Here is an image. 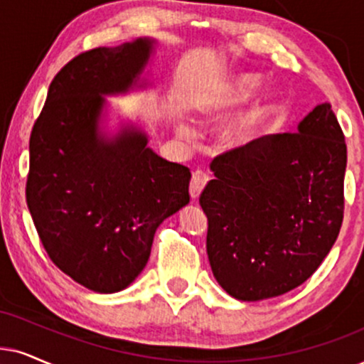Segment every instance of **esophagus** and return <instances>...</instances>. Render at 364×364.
Instances as JSON below:
<instances>
[{
    "label": "esophagus",
    "instance_id": "1",
    "mask_svg": "<svg viewBox=\"0 0 364 364\" xmlns=\"http://www.w3.org/2000/svg\"><path fill=\"white\" fill-rule=\"evenodd\" d=\"M208 179H210L208 174L203 173V171H200V169L193 173L191 183H190V195H191L193 200H198V198H200L201 191H203V188L206 186V183H208Z\"/></svg>",
    "mask_w": 364,
    "mask_h": 364
}]
</instances>
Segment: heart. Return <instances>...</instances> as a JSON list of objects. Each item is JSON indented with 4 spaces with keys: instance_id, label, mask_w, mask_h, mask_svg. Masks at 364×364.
Returning a JSON list of instances; mask_svg holds the SVG:
<instances>
[{
    "instance_id": "b5f03b06",
    "label": "heart",
    "mask_w": 364,
    "mask_h": 364,
    "mask_svg": "<svg viewBox=\"0 0 364 364\" xmlns=\"http://www.w3.org/2000/svg\"><path fill=\"white\" fill-rule=\"evenodd\" d=\"M259 84H260L259 77H255V75L238 77V79L235 80V84H233V87H232V92H230L227 104L228 105H235V104L245 102V100H248L252 97V95L255 94V90H257V87H259ZM178 134L181 136L183 139L191 141V139H195L196 132H195V129H193L191 126H188V124H179Z\"/></svg>"
}]
</instances>
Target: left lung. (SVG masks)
I'll return each instance as SVG.
<instances>
[{
    "mask_svg": "<svg viewBox=\"0 0 364 364\" xmlns=\"http://www.w3.org/2000/svg\"><path fill=\"white\" fill-rule=\"evenodd\" d=\"M346 159L328 102L312 109L297 132L216 156L200 205L211 270L230 296L277 297L316 272L341 230Z\"/></svg>",
    "mask_w": 364,
    "mask_h": 364,
    "instance_id": "8db88e82",
    "label": "left lung"
}]
</instances>
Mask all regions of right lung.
<instances>
[{
    "mask_svg": "<svg viewBox=\"0 0 364 364\" xmlns=\"http://www.w3.org/2000/svg\"><path fill=\"white\" fill-rule=\"evenodd\" d=\"M154 48L137 38L72 58L52 80L30 136L26 203L55 265L94 292L126 289L148 264L156 228L190 203L191 173L124 126L99 131L102 95L136 84Z\"/></svg>",
    "mask_w": 364,
    "mask_h": 364,
    "instance_id": "obj_1",
    "label": "right lung"
}]
</instances>
